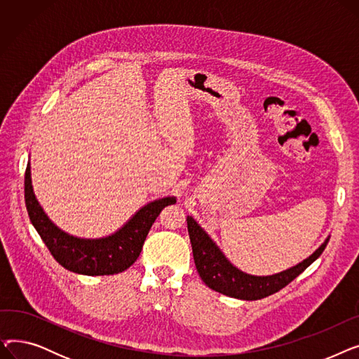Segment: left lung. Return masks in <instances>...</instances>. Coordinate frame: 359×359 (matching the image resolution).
Instances as JSON below:
<instances>
[{"mask_svg": "<svg viewBox=\"0 0 359 359\" xmlns=\"http://www.w3.org/2000/svg\"><path fill=\"white\" fill-rule=\"evenodd\" d=\"M187 231L192 243L195 265L205 285L224 295L249 301L269 297L287 287L323 253L329 243L327 238L310 257L291 269L271 276H253L234 268L192 217H187Z\"/></svg>", "mask_w": 359, "mask_h": 359, "instance_id": "left-lung-1", "label": "left lung"}]
</instances>
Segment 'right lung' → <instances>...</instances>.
<instances>
[{
    "mask_svg": "<svg viewBox=\"0 0 359 359\" xmlns=\"http://www.w3.org/2000/svg\"><path fill=\"white\" fill-rule=\"evenodd\" d=\"M25 201L32 224L53 259L65 269L81 275H113L126 271L138 259L147 234L164 206L176 203L175 196L151 202L141 208L123 229L99 240H84L61 231L37 203L30 180V167L25 175Z\"/></svg>",
    "mask_w": 359,
    "mask_h": 359,
    "instance_id": "right-lung-1",
    "label": "right lung"
}]
</instances>
